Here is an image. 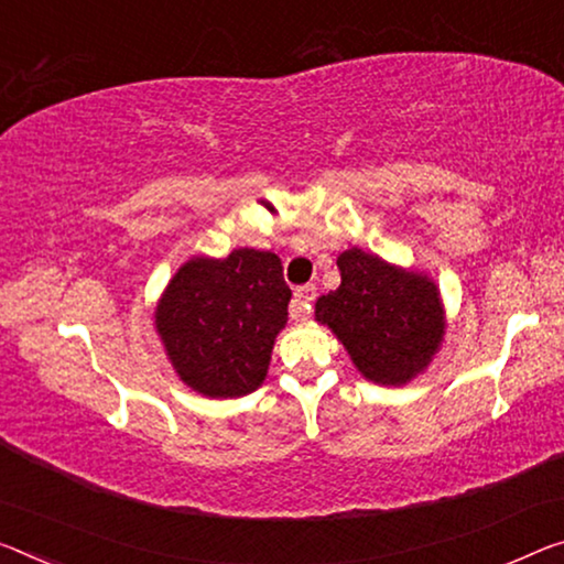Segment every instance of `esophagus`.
Here are the masks:
<instances>
[{
    "instance_id": "34e87169",
    "label": "esophagus",
    "mask_w": 564,
    "mask_h": 564,
    "mask_svg": "<svg viewBox=\"0 0 564 564\" xmlns=\"http://www.w3.org/2000/svg\"><path fill=\"white\" fill-rule=\"evenodd\" d=\"M315 297H317L315 284H302V288L294 290V300H292V307H290L292 319H307Z\"/></svg>"
}]
</instances>
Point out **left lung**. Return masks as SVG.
Wrapping results in <instances>:
<instances>
[{
  "label": "left lung",
  "instance_id": "left-lung-1",
  "mask_svg": "<svg viewBox=\"0 0 564 564\" xmlns=\"http://www.w3.org/2000/svg\"><path fill=\"white\" fill-rule=\"evenodd\" d=\"M340 288L315 305L362 376L380 386H405L426 370L446 319L438 288L421 272L388 264L352 247L337 257Z\"/></svg>",
  "mask_w": 564,
  "mask_h": 564
}]
</instances>
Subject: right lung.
Instances as JSON below:
<instances>
[{"mask_svg": "<svg viewBox=\"0 0 564 564\" xmlns=\"http://www.w3.org/2000/svg\"><path fill=\"white\" fill-rule=\"evenodd\" d=\"M290 297L282 262L272 252L234 249L224 259L194 257L163 292L155 330L192 391L239 398L267 378Z\"/></svg>", "mask_w": 564, "mask_h": 564, "instance_id": "right-lung-1", "label": "right lung"}]
</instances>
